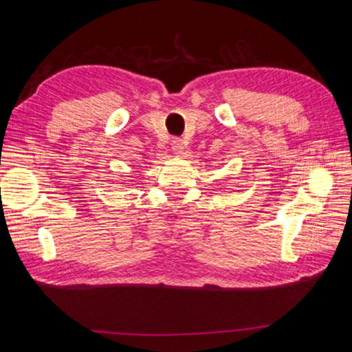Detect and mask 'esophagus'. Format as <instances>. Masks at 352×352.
I'll return each mask as SVG.
<instances>
[{
    "instance_id": "34e87169",
    "label": "esophagus",
    "mask_w": 352,
    "mask_h": 352,
    "mask_svg": "<svg viewBox=\"0 0 352 352\" xmlns=\"http://www.w3.org/2000/svg\"><path fill=\"white\" fill-rule=\"evenodd\" d=\"M183 149H184V144L180 138L172 139V151H174L175 154H182Z\"/></svg>"
}]
</instances>
